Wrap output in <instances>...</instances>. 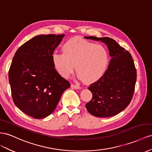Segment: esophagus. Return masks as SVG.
I'll list each match as a JSON object with an SVG mask.
<instances>
[{
    "mask_svg": "<svg viewBox=\"0 0 152 152\" xmlns=\"http://www.w3.org/2000/svg\"><path fill=\"white\" fill-rule=\"evenodd\" d=\"M71 87L73 89H80L81 88L80 87V86H77V85H75V84H72L71 85Z\"/></svg>",
    "mask_w": 152,
    "mask_h": 152,
    "instance_id": "1",
    "label": "esophagus"
}]
</instances>
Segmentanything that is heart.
I'll list each match as a JSON object with an SVG mask.
<instances>
[{
    "label": "heart",
    "mask_w": 152,
    "mask_h": 152,
    "mask_svg": "<svg viewBox=\"0 0 152 152\" xmlns=\"http://www.w3.org/2000/svg\"><path fill=\"white\" fill-rule=\"evenodd\" d=\"M63 52L53 53V64L59 74L68 78L75 68L79 79L86 84L97 81L104 75L109 63V54L101 45L75 37L62 47Z\"/></svg>",
    "instance_id": "obj_1"
}]
</instances>
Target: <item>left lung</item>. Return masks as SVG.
<instances>
[{"instance_id": "1", "label": "left lung", "mask_w": 152, "mask_h": 152, "mask_svg": "<svg viewBox=\"0 0 152 152\" xmlns=\"http://www.w3.org/2000/svg\"><path fill=\"white\" fill-rule=\"evenodd\" d=\"M84 38L104 43L111 57L104 75L89 86L93 97L86 104V107L90 114L96 117L116 115L129 105L133 96L137 73L132 57L109 37L84 36Z\"/></svg>"}]
</instances>
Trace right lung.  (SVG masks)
Instances as JSON below:
<instances>
[{
    "instance_id": "obj_1",
    "label": "right lung",
    "mask_w": 152,
    "mask_h": 152,
    "mask_svg": "<svg viewBox=\"0 0 152 152\" xmlns=\"http://www.w3.org/2000/svg\"><path fill=\"white\" fill-rule=\"evenodd\" d=\"M64 34L38 35L16 52L9 70L15 104L35 119L51 114L70 84L54 68L52 56Z\"/></svg>"
}]
</instances>
